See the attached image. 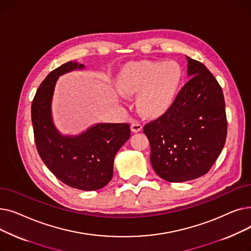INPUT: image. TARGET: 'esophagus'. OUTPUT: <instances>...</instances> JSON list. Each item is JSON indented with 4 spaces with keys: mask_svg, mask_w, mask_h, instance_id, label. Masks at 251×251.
<instances>
[{
    "mask_svg": "<svg viewBox=\"0 0 251 251\" xmlns=\"http://www.w3.org/2000/svg\"><path fill=\"white\" fill-rule=\"evenodd\" d=\"M141 130H142V125L138 121H133L132 124H131V131H132V132L136 133Z\"/></svg>",
    "mask_w": 251,
    "mask_h": 251,
    "instance_id": "34e87169",
    "label": "esophagus"
}]
</instances>
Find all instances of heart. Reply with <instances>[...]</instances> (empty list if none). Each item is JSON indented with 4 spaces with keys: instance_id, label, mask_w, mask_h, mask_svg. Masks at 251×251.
I'll return each instance as SVG.
<instances>
[{
    "instance_id": "obj_1",
    "label": "heart",
    "mask_w": 251,
    "mask_h": 251,
    "mask_svg": "<svg viewBox=\"0 0 251 251\" xmlns=\"http://www.w3.org/2000/svg\"><path fill=\"white\" fill-rule=\"evenodd\" d=\"M182 79L183 71L177 62H142L124 68L118 76L117 85L123 94H139V110L148 116H156L174 102Z\"/></svg>"
}]
</instances>
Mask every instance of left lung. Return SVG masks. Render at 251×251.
I'll return each instance as SVG.
<instances>
[{
    "label": "left lung",
    "mask_w": 251,
    "mask_h": 251,
    "mask_svg": "<svg viewBox=\"0 0 251 251\" xmlns=\"http://www.w3.org/2000/svg\"><path fill=\"white\" fill-rule=\"evenodd\" d=\"M186 59L191 78L171 107L143 127L154 172L169 182L190 181L206 174L227 137L222 87L202 63Z\"/></svg>",
    "instance_id": "1"
}]
</instances>
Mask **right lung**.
Segmentation results:
<instances>
[{"instance_id":"add662e5","label":"right lung","mask_w":251,"mask_h":251,"mask_svg":"<svg viewBox=\"0 0 251 251\" xmlns=\"http://www.w3.org/2000/svg\"><path fill=\"white\" fill-rule=\"evenodd\" d=\"M82 64L67 62L39 85L31 104L34 141L39 156L60 181L84 191L104 187L113 177L117 151L130 137L126 123H100L78 136L61 135L51 121L50 102L58 77Z\"/></svg>"}]
</instances>
